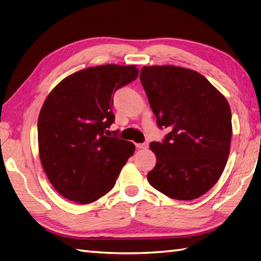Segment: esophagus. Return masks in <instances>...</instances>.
Segmentation results:
<instances>
[{"mask_svg":"<svg viewBox=\"0 0 261 261\" xmlns=\"http://www.w3.org/2000/svg\"><path fill=\"white\" fill-rule=\"evenodd\" d=\"M136 147L139 148V149H146V148H148V144L147 142H144V144H137Z\"/></svg>","mask_w":261,"mask_h":261,"instance_id":"34e87169","label":"esophagus"}]
</instances>
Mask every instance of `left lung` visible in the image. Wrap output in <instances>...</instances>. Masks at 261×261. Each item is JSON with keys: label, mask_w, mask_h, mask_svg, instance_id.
Instances as JSON below:
<instances>
[{"label": "left lung", "mask_w": 261, "mask_h": 261, "mask_svg": "<svg viewBox=\"0 0 261 261\" xmlns=\"http://www.w3.org/2000/svg\"><path fill=\"white\" fill-rule=\"evenodd\" d=\"M160 129L152 141L157 163L148 173L156 190L177 200H192L214 187L225 168L232 137L227 100L196 71L174 65L144 66L140 72Z\"/></svg>", "instance_id": "left-lung-1"}]
</instances>
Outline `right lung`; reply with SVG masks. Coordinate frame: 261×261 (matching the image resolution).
Listing matches in <instances>:
<instances>
[{"mask_svg": "<svg viewBox=\"0 0 261 261\" xmlns=\"http://www.w3.org/2000/svg\"><path fill=\"white\" fill-rule=\"evenodd\" d=\"M136 65L106 64L69 75L50 91L39 113V157L61 196L93 202L113 189L136 147L107 130L117 89L137 79Z\"/></svg>", "mask_w": 261, "mask_h": 261, "instance_id": "obj_1", "label": "right lung"}]
</instances>
